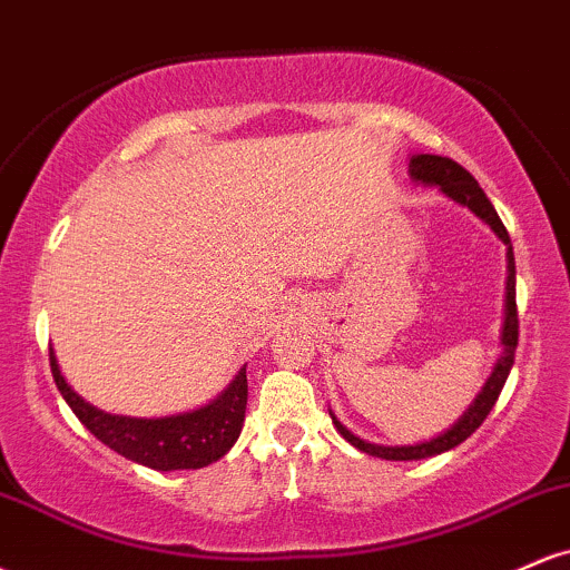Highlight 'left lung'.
<instances>
[{
	"mask_svg": "<svg viewBox=\"0 0 570 570\" xmlns=\"http://www.w3.org/2000/svg\"><path fill=\"white\" fill-rule=\"evenodd\" d=\"M410 179L415 185L423 187H436L444 198L455 200L458 206L469 208L476 219H482L485 225L499 235V240L507 246V299H503V326H501V356L495 358L493 370H490L485 385L480 389V394L472 399L463 415H458V421L453 426H448L440 431L436 436L423 442H412V444H377V442H367L362 436L353 434L351 429H345L343 423L337 421L335 412L330 410L332 423L340 431L345 442H351L353 448L362 450V453L375 455V458H385V461H421V458H431L448 453L461 444L463 440L474 434L476 429L482 426V421L488 417V412L493 410L495 399H499L503 383H507L509 370L514 364V348H517V335H520V324H517V299H514V252H512V240H509L507 227L495 214L493 203L488 200V195L482 193V187L476 185V179L466 168L458 166L455 160L450 158H440V155H412L410 158Z\"/></svg>",
	"mask_w": 570,
	"mask_h": 570,
	"instance_id": "1",
	"label": "left lung"
}]
</instances>
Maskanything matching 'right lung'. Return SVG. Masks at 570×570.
<instances>
[{
    "instance_id": "add662e5",
    "label": "right lung",
    "mask_w": 570,
    "mask_h": 570,
    "mask_svg": "<svg viewBox=\"0 0 570 570\" xmlns=\"http://www.w3.org/2000/svg\"><path fill=\"white\" fill-rule=\"evenodd\" d=\"M50 370H53L58 391L67 399L71 412L80 417L82 426L98 442L112 448L128 461L155 469V472L208 466L227 455V450L233 448L244 429L248 396L246 364L212 402L163 417L115 415V412H104L85 402L61 375L53 348H50Z\"/></svg>"
}]
</instances>
